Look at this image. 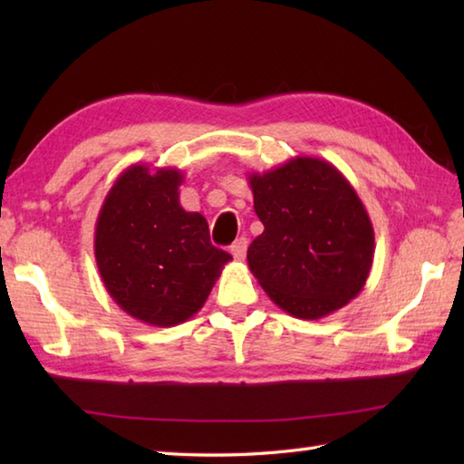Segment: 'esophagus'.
<instances>
[{
    "instance_id": "34e87169",
    "label": "esophagus",
    "mask_w": 464,
    "mask_h": 464,
    "mask_svg": "<svg viewBox=\"0 0 464 464\" xmlns=\"http://www.w3.org/2000/svg\"><path fill=\"white\" fill-rule=\"evenodd\" d=\"M247 245H249L247 237H239L237 241H235L231 245V255H233V257L237 259V261H241L245 257V253H247Z\"/></svg>"
}]
</instances>
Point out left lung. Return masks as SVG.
<instances>
[{
	"mask_svg": "<svg viewBox=\"0 0 464 464\" xmlns=\"http://www.w3.org/2000/svg\"><path fill=\"white\" fill-rule=\"evenodd\" d=\"M263 233L247 261L263 291L297 319L343 309L367 283L374 231L353 185L319 157L249 173Z\"/></svg>",
	"mask_w": 464,
	"mask_h": 464,
	"instance_id": "8db88e82",
	"label": "left lung"
}]
</instances>
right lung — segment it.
I'll return each instance as SVG.
<instances>
[{
  "label": "right lung",
  "mask_w": 464,
  "mask_h": 464,
  "mask_svg": "<svg viewBox=\"0 0 464 464\" xmlns=\"http://www.w3.org/2000/svg\"><path fill=\"white\" fill-rule=\"evenodd\" d=\"M181 183L173 167H127L95 223V261L107 293L151 327L193 317L231 261L211 245L205 217L181 207Z\"/></svg>",
  "instance_id": "obj_1"
}]
</instances>
